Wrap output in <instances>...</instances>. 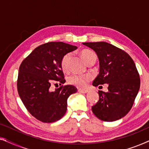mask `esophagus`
Here are the masks:
<instances>
[{
    "mask_svg": "<svg viewBox=\"0 0 149 149\" xmlns=\"http://www.w3.org/2000/svg\"><path fill=\"white\" fill-rule=\"evenodd\" d=\"M78 91L79 93H87L88 92V91L87 90V89H78Z\"/></svg>",
    "mask_w": 149,
    "mask_h": 149,
    "instance_id": "obj_1",
    "label": "esophagus"
}]
</instances>
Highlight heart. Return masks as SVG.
<instances>
[{
    "label": "heart",
    "mask_w": 149,
    "mask_h": 149,
    "mask_svg": "<svg viewBox=\"0 0 149 149\" xmlns=\"http://www.w3.org/2000/svg\"><path fill=\"white\" fill-rule=\"evenodd\" d=\"M81 55L85 60V62L87 63L89 60L93 58H96V54L93 51L89 49H83L81 51ZM71 58L70 54H65L60 61V66L62 70L64 72H67L69 67V62ZM91 77L88 74H73L70 75L67 79V81L70 85H74L78 87H83L86 86L87 83L90 81Z\"/></svg>",
    "instance_id": "1"
}]
</instances>
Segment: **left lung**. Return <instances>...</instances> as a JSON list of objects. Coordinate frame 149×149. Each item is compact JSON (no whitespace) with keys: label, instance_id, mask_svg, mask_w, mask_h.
I'll return each instance as SVG.
<instances>
[{"label":"left lung","instance_id":"8db88e82","mask_svg":"<svg viewBox=\"0 0 149 149\" xmlns=\"http://www.w3.org/2000/svg\"><path fill=\"white\" fill-rule=\"evenodd\" d=\"M99 59L100 72L93 86L108 84V92L99 91V100L91 107L104 121H115L131 110L140 89V79L135 63L123 50L106 42H83Z\"/></svg>","mask_w":149,"mask_h":149}]
</instances>
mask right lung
<instances>
[{
	"mask_svg": "<svg viewBox=\"0 0 149 149\" xmlns=\"http://www.w3.org/2000/svg\"><path fill=\"white\" fill-rule=\"evenodd\" d=\"M77 48L63 42H47L34 49L20 64L18 93L28 111L38 121L53 123L66 113L67 100L77 89L62 85L52 91L50 87L55 81L61 84L66 82L61 59Z\"/></svg>",
	"mask_w": 149,
	"mask_h": 149,
	"instance_id": "add662e5",
	"label": "right lung"
}]
</instances>
